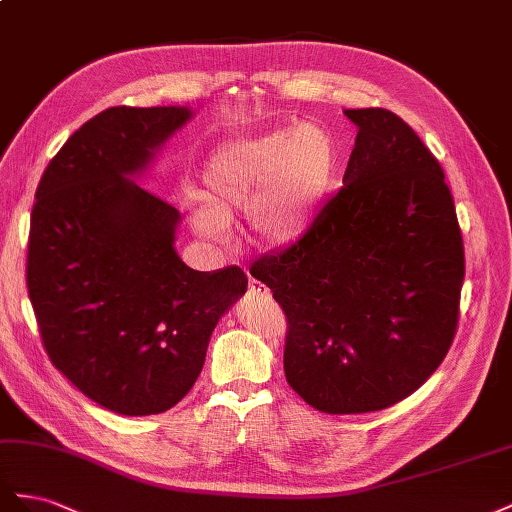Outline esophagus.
I'll return each mask as SVG.
<instances>
[{
    "instance_id": "1",
    "label": "esophagus",
    "mask_w": 512,
    "mask_h": 512,
    "mask_svg": "<svg viewBox=\"0 0 512 512\" xmlns=\"http://www.w3.org/2000/svg\"><path fill=\"white\" fill-rule=\"evenodd\" d=\"M248 294H253L259 300H270V296H272L270 289L255 279H251V283H248Z\"/></svg>"
}]
</instances>
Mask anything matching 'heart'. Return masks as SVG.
<instances>
[{"label":"heart","mask_w":512,"mask_h":512,"mask_svg":"<svg viewBox=\"0 0 512 512\" xmlns=\"http://www.w3.org/2000/svg\"><path fill=\"white\" fill-rule=\"evenodd\" d=\"M341 150L328 128L300 124L274 128L216 148L201 171L193 225L203 238L227 240V223L248 212L255 238L291 244L311 229L337 184Z\"/></svg>","instance_id":"heart-1"}]
</instances>
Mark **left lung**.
Here are the masks:
<instances>
[{
  "label": "left lung",
  "mask_w": 512,
  "mask_h": 512,
  "mask_svg": "<svg viewBox=\"0 0 512 512\" xmlns=\"http://www.w3.org/2000/svg\"><path fill=\"white\" fill-rule=\"evenodd\" d=\"M345 115L358 135L343 188L251 266L287 317V384L326 414L386 410L425 384L455 339L465 276L437 158L397 113Z\"/></svg>",
  "instance_id": "left-lung-1"
}]
</instances>
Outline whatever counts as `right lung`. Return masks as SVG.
<instances>
[{
    "label": "right lung",
    "mask_w": 512,
    "mask_h": 512,
    "mask_svg": "<svg viewBox=\"0 0 512 512\" xmlns=\"http://www.w3.org/2000/svg\"><path fill=\"white\" fill-rule=\"evenodd\" d=\"M186 107H111L53 156L29 223L27 291L57 371L124 416L167 412L193 388L238 266L188 268L180 212L128 178L191 120Z\"/></svg>",
    "instance_id": "obj_1"
}]
</instances>
